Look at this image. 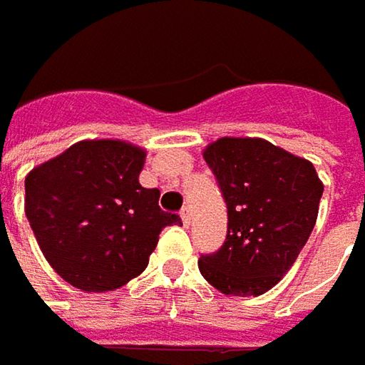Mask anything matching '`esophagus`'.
Returning <instances> with one entry per match:
<instances>
[{
    "label": "esophagus",
    "instance_id": "34e87169",
    "mask_svg": "<svg viewBox=\"0 0 365 365\" xmlns=\"http://www.w3.org/2000/svg\"><path fill=\"white\" fill-rule=\"evenodd\" d=\"M180 220H182V224H185V226H187V224L191 222V210H189L187 205H185L182 210H180Z\"/></svg>",
    "mask_w": 365,
    "mask_h": 365
}]
</instances>
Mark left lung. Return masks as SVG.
<instances>
[{"mask_svg": "<svg viewBox=\"0 0 365 365\" xmlns=\"http://www.w3.org/2000/svg\"><path fill=\"white\" fill-rule=\"evenodd\" d=\"M203 158L224 197L228 230L218 251L199 257V272L224 295H262L299 257L324 187L307 160L264 139L224 137Z\"/></svg>", "mask_w": 365, "mask_h": 365, "instance_id": "obj_1", "label": "left lung"}]
</instances>
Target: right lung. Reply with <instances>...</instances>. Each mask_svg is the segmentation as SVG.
Returning a JSON list of instances; mask_svg holds the SVG:
<instances>
[{"label": "right lung", "mask_w": 365, "mask_h": 365, "mask_svg": "<svg viewBox=\"0 0 365 365\" xmlns=\"http://www.w3.org/2000/svg\"><path fill=\"white\" fill-rule=\"evenodd\" d=\"M145 151L124 141H81L24 180V207L51 268L89 293L114 291L149 264L162 228L180 224L139 185Z\"/></svg>", "instance_id": "1"}]
</instances>
